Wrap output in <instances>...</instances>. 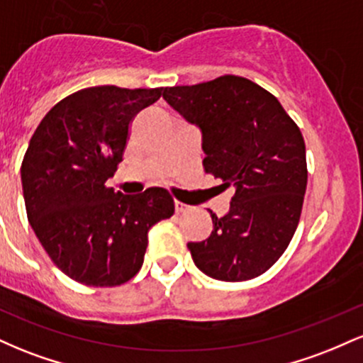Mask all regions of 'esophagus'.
<instances>
[{"mask_svg":"<svg viewBox=\"0 0 363 363\" xmlns=\"http://www.w3.org/2000/svg\"><path fill=\"white\" fill-rule=\"evenodd\" d=\"M174 206H176V213H184V211H187L191 208V206H187V205H184V203H181V201L174 203Z\"/></svg>","mask_w":363,"mask_h":363,"instance_id":"esophagus-1","label":"esophagus"}]
</instances>
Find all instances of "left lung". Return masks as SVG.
Returning a JSON list of instances; mask_svg holds the SVG:
<instances>
[{"instance_id":"obj_1","label":"left lung","mask_w":363,"mask_h":363,"mask_svg":"<svg viewBox=\"0 0 363 363\" xmlns=\"http://www.w3.org/2000/svg\"><path fill=\"white\" fill-rule=\"evenodd\" d=\"M164 99L201 131L205 172L234 187L230 210L189 242L194 264L222 281L251 280L280 259L297 230L307 187L306 143L274 95L247 78L167 86Z\"/></svg>"}]
</instances>
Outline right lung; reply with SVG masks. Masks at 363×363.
Listing matches in <instances>:
<instances>
[{"label":"right lung","instance_id":"right-lung-1","mask_svg":"<svg viewBox=\"0 0 363 363\" xmlns=\"http://www.w3.org/2000/svg\"><path fill=\"white\" fill-rule=\"evenodd\" d=\"M164 89L90 86L57 102L32 135L22 169L28 222L54 264L86 286H116L143 264L148 232L174 215L162 187L126 196L114 176L129 123Z\"/></svg>","mask_w":363,"mask_h":363}]
</instances>
